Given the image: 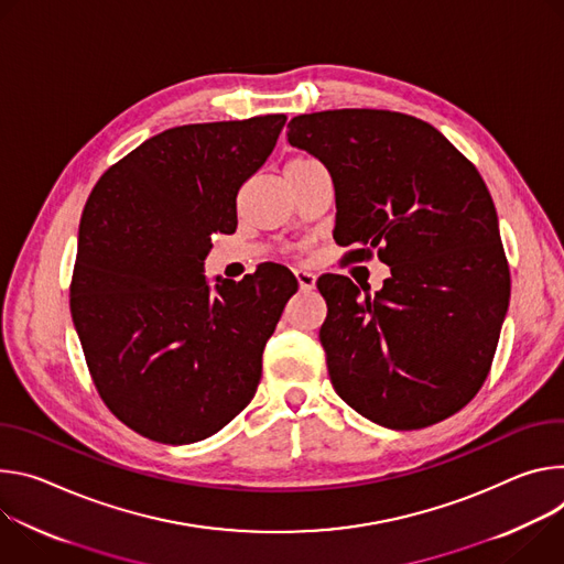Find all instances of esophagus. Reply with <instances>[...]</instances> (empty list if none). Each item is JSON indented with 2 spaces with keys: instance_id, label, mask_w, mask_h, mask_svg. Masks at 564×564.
I'll return each mask as SVG.
<instances>
[{
  "instance_id": "1",
  "label": "esophagus",
  "mask_w": 564,
  "mask_h": 564,
  "mask_svg": "<svg viewBox=\"0 0 564 564\" xmlns=\"http://www.w3.org/2000/svg\"><path fill=\"white\" fill-rule=\"evenodd\" d=\"M295 280L300 284V291H311L316 286V275L311 271H304V269H297L295 271Z\"/></svg>"
}]
</instances>
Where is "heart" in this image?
Instances as JSON below:
<instances>
[{
  "mask_svg": "<svg viewBox=\"0 0 564 564\" xmlns=\"http://www.w3.org/2000/svg\"><path fill=\"white\" fill-rule=\"evenodd\" d=\"M293 161H297V163H304V161H311V159H306V156H297V159H293ZM291 161V163H293Z\"/></svg>",
  "mask_w": 564,
  "mask_h": 564,
  "instance_id": "obj_1",
  "label": "heart"
}]
</instances>
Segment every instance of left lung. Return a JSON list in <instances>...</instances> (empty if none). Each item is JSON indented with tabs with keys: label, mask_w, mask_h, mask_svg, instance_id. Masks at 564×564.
Instances as JSON below:
<instances>
[{
	"label": "left lung",
	"mask_w": 564,
	"mask_h": 564,
	"mask_svg": "<svg viewBox=\"0 0 564 564\" xmlns=\"http://www.w3.org/2000/svg\"><path fill=\"white\" fill-rule=\"evenodd\" d=\"M289 143L325 163L349 262L373 250L392 271L377 295L336 273L321 343L338 397L365 419L419 430L484 386L511 275L477 167L432 124L388 109H334L289 122Z\"/></svg>",
	"instance_id": "obj_1"
}]
</instances>
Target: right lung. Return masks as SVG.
I'll list each match as a JSON object with an SVG mask.
<instances>
[{"instance_id":"right-lung-1","label":"right lung","mask_w":564,"mask_h":564,"mask_svg":"<svg viewBox=\"0 0 564 564\" xmlns=\"http://www.w3.org/2000/svg\"><path fill=\"white\" fill-rule=\"evenodd\" d=\"M284 122L269 113L165 130L105 170L85 204L72 318L100 399L152 442H202L256 397L297 280L269 262L210 291L204 260L215 232H235L239 187Z\"/></svg>"}]
</instances>
